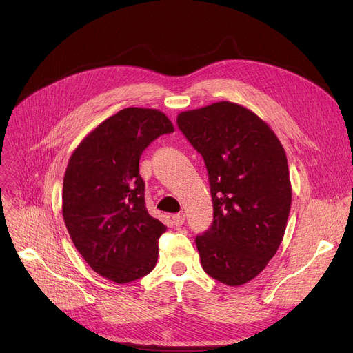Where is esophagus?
<instances>
[{"mask_svg":"<svg viewBox=\"0 0 353 353\" xmlns=\"http://www.w3.org/2000/svg\"><path fill=\"white\" fill-rule=\"evenodd\" d=\"M172 220H173V225L176 228H179V226H181L184 223V220H186V216H184L183 213H177V214H173Z\"/></svg>","mask_w":353,"mask_h":353,"instance_id":"34e87169","label":"esophagus"}]
</instances>
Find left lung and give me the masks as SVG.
Listing matches in <instances>:
<instances>
[{"mask_svg": "<svg viewBox=\"0 0 353 353\" xmlns=\"http://www.w3.org/2000/svg\"><path fill=\"white\" fill-rule=\"evenodd\" d=\"M177 125L209 173L213 223L196 237L201 268L228 286L245 285L286 230L292 186L283 145L268 123L230 101L181 111Z\"/></svg>", "mask_w": 353, "mask_h": 353, "instance_id": "8db88e82", "label": "left lung"}]
</instances>
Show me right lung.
I'll return each instance as SVG.
<instances>
[{
	"label": "right lung",
	"mask_w": 353,
	"mask_h": 353,
	"mask_svg": "<svg viewBox=\"0 0 353 353\" xmlns=\"http://www.w3.org/2000/svg\"><path fill=\"white\" fill-rule=\"evenodd\" d=\"M174 127L154 108L128 107L100 123L77 145L63 181V217L90 268L114 283L150 273L165 226L148 214L139 161Z\"/></svg>",
	"instance_id": "right-lung-1"
}]
</instances>
